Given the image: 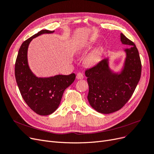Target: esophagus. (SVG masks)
<instances>
[{"label":"esophagus","mask_w":154,"mask_h":154,"mask_svg":"<svg viewBox=\"0 0 154 154\" xmlns=\"http://www.w3.org/2000/svg\"><path fill=\"white\" fill-rule=\"evenodd\" d=\"M76 78L78 80H82L83 78V74L82 72H78L76 75Z\"/></svg>","instance_id":"34e87169"}]
</instances>
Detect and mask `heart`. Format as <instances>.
Segmentation results:
<instances>
[{"mask_svg": "<svg viewBox=\"0 0 154 154\" xmlns=\"http://www.w3.org/2000/svg\"><path fill=\"white\" fill-rule=\"evenodd\" d=\"M101 58V49L99 48L95 49L88 54L86 59L85 62L88 65L93 66L97 63H98Z\"/></svg>", "mask_w": 154, "mask_h": 154, "instance_id": "heart-1", "label": "heart"}]
</instances>
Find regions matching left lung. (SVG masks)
Masks as SVG:
<instances>
[{"label": "left lung", "instance_id": "8db88e82", "mask_svg": "<svg viewBox=\"0 0 154 154\" xmlns=\"http://www.w3.org/2000/svg\"><path fill=\"white\" fill-rule=\"evenodd\" d=\"M121 42L130 48L124 49L126 58L119 73L110 69L109 58L85 71L89 87L88 101L101 114H110L122 109L132 96L141 78V62L136 45L123 33Z\"/></svg>", "mask_w": 154, "mask_h": 154}]
</instances>
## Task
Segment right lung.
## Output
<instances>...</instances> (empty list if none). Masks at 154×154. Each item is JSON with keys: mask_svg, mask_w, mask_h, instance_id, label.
<instances>
[{"mask_svg": "<svg viewBox=\"0 0 154 154\" xmlns=\"http://www.w3.org/2000/svg\"><path fill=\"white\" fill-rule=\"evenodd\" d=\"M54 31L41 30L23 42L18 51L15 66L16 82L22 97L35 112L48 116L58 109L64 91L76 78L74 73L39 78L32 72L27 62V49L34 38Z\"/></svg>", "mask_w": 154, "mask_h": 154, "instance_id": "right-lung-1", "label": "right lung"}]
</instances>
